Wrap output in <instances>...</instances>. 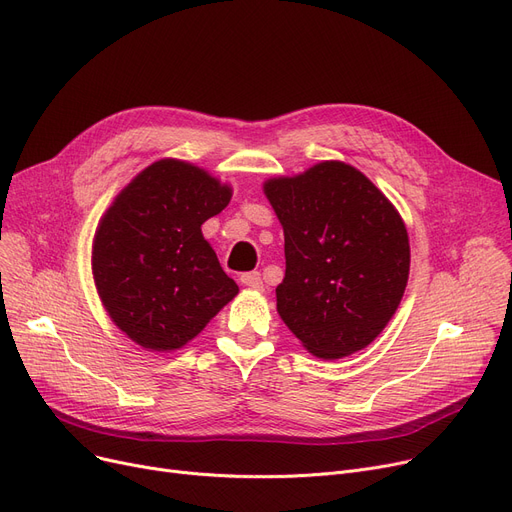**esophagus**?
<instances>
[{
    "instance_id": "esophagus-1",
    "label": "esophagus",
    "mask_w": 512,
    "mask_h": 512,
    "mask_svg": "<svg viewBox=\"0 0 512 512\" xmlns=\"http://www.w3.org/2000/svg\"><path fill=\"white\" fill-rule=\"evenodd\" d=\"M240 284L251 288V290H263V282H261V274H259V272L242 274V276H240Z\"/></svg>"
}]
</instances>
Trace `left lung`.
Listing matches in <instances>:
<instances>
[{
  "label": "left lung",
  "mask_w": 512,
  "mask_h": 512,
  "mask_svg": "<svg viewBox=\"0 0 512 512\" xmlns=\"http://www.w3.org/2000/svg\"><path fill=\"white\" fill-rule=\"evenodd\" d=\"M263 193L284 230L282 321L319 359L363 351L407 288L411 247L400 213L363 172L336 159L265 180Z\"/></svg>",
  "instance_id": "8db88e82"
}]
</instances>
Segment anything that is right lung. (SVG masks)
<instances>
[{"label": "right lung", "mask_w": 512, "mask_h": 512, "mask_svg": "<svg viewBox=\"0 0 512 512\" xmlns=\"http://www.w3.org/2000/svg\"><path fill=\"white\" fill-rule=\"evenodd\" d=\"M230 199V184L166 157L134 176L99 220L91 251L97 294L145 351H178L238 294L201 232Z\"/></svg>", "instance_id": "1"}]
</instances>
